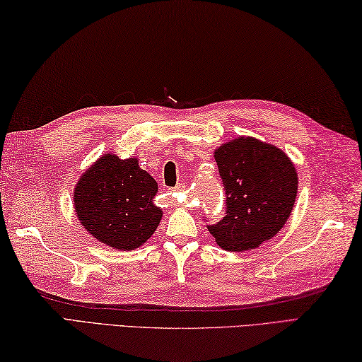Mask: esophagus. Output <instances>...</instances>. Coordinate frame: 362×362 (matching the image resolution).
Returning <instances> with one entry per match:
<instances>
[{
  "label": "esophagus",
  "instance_id": "obj_1",
  "mask_svg": "<svg viewBox=\"0 0 362 362\" xmlns=\"http://www.w3.org/2000/svg\"><path fill=\"white\" fill-rule=\"evenodd\" d=\"M185 189V185H182V183H179V185L177 187H174V188H171V193L173 194H177V193H182V191Z\"/></svg>",
  "mask_w": 362,
  "mask_h": 362
}]
</instances>
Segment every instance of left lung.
I'll return each instance as SVG.
<instances>
[{"instance_id":"obj_1","label":"left lung","mask_w":362,"mask_h":362,"mask_svg":"<svg viewBox=\"0 0 362 362\" xmlns=\"http://www.w3.org/2000/svg\"><path fill=\"white\" fill-rule=\"evenodd\" d=\"M227 196L226 216L210 233L219 247L244 252L280 232L296 204L298 177L280 148L253 136H238L214 149Z\"/></svg>"}]
</instances>
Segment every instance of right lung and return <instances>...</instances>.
Here are the masks:
<instances>
[{"instance_id":"obj_1","label":"right lung","mask_w":362,"mask_h":362,"mask_svg":"<svg viewBox=\"0 0 362 362\" xmlns=\"http://www.w3.org/2000/svg\"><path fill=\"white\" fill-rule=\"evenodd\" d=\"M158 185L138 158L104 153L76 183L74 211L81 226L109 247L135 250L156 232L163 211L153 204Z\"/></svg>"}]
</instances>
